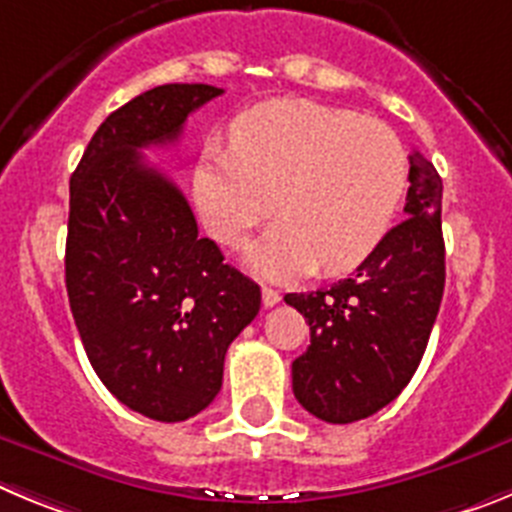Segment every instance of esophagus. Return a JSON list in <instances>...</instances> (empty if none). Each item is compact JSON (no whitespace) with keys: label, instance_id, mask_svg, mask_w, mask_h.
<instances>
[{"label":"esophagus","instance_id":"34e87169","mask_svg":"<svg viewBox=\"0 0 512 512\" xmlns=\"http://www.w3.org/2000/svg\"><path fill=\"white\" fill-rule=\"evenodd\" d=\"M261 300H264V307H274V305H279L282 295H279L277 289L264 287V289H261Z\"/></svg>","mask_w":512,"mask_h":512}]
</instances>
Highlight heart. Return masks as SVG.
<instances>
[{
    "label": "heart",
    "mask_w": 512,
    "mask_h": 512,
    "mask_svg": "<svg viewBox=\"0 0 512 512\" xmlns=\"http://www.w3.org/2000/svg\"><path fill=\"white\" fill-rule=\"evenodd\" d=\"M230 138L233 148L202 153L194 202L223 246H238L277 207L282 220L246 251L248 266L266 279L361 264L408 187L405 146L377 117L274 99L243 112Z\"/></svg>",
    "instance_id": "heart-1"
}]
</instances>
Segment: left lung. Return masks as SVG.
Wrapping results in <instances>:
<instances>
[{
    "instance_id": "obj_1",
    "label": "left lung",
    "mask_w": 512,
    "mask_h": 512,
    "mask_svg": "<svg viewBox=\"0 0 512 512\" xmlns=\"http://www.w3.org/2000/svg\"><path fill=\"white\" fill-rule=\"evenodd\" d=\"M408 179L405 220L384 233L354 277L284 297L310 325V346L292 361V390L325 423H354L390 405L431 338L446 284L443 184L418 151Z\"/></svg>"
}]
</instances>
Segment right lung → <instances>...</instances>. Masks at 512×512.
<instances>
[{
	"label": "right lung",
	"mask_w": 512,
	"mask_h": 512,
	"mask_svg": "<svg viewBox=\"0 0 512 512\" xmlns=\"http://www.w3.org/2000/svg\"><path fill=\"white\" fill-rule=\"evenodd\" d=\"M164 84L112 112L69 192L66 292L81 343L122 405L161 423L194 418L223 387L228 346L259 315V284L223 261L169 176L140 148L176 143L220 97Z\"/></svg>",
	"instance_id": "1"
}]
</instances>
